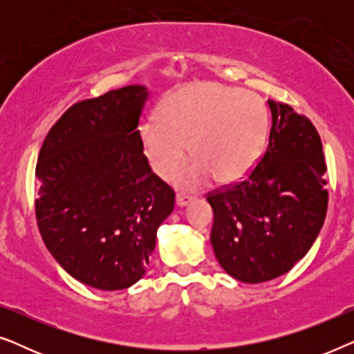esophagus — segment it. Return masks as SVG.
<instances>
[{
	"instance_id": "34e87169",
	"label": "esophagus",
	"mask_w": 354,
	"mask_h": 354,
	"mask_svg": "<svg viewBox=\"0 0 354 354\" xmlns=\"http://www.w3.org/2000/svg\"><path fill=\"white\" fill-rule=\"evenodd\" d=\"M190 203H193L192 196H185V195H177L176 196V205L178 207H185V206L190 205Z\"/></svg>"
}]
</instances>
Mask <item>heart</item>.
<instances>
[{
	"label": "heart",
	"mask_w": 354,
	"mask_h": 354,
	"mask_svg": "<svg viewBox=\"0 0 354 354\" xmlns=\"http://www.w3.org/2000/svg\"><path fill=\"white\" fill-rule=\"evenodd\" d=\"M269 137V113L261 96L216 82H198L164 100L161 119L140 125V145L149 167L169 177L187 153L195 158L172 183L196 192L212 178L234 183L245 178L263 158Z\"/></svg>",
	"instance_id": "b5f03b06"
}]
</instances>
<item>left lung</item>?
Masks as SVG:
<instances>
[{"mask_svg":"<svg viewBox=\"0 0 354 354\" xmlns=\"http://www.w3.org/2000/svg\"><path fill=\"white\" fill-rule=\"evenodd\" d=\"M268 103L272 125L263 159L243 182L207 196L216 259L245 283L287 274L316 241L327 212L316 127L288 104Z\"/></svg>","mask_w":354,"mask_h":354,"instance_id":"left-lung-1","label":"left lung"}]
</instances>
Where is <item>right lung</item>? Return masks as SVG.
Returning a JSON list of instances; mask_svg holds the SVG:
<instances>
[{"label": "right lung", "instance_id": "add662e5", "mask_svg": "<svg viewBox=\"0 0 354 354\" xmlns=\"http://www.w3.org/2000/svg\"><path fill=\"white\" fill-rule=\"evenodd\" d=\"M145 85L111 90L66 111L38 156V229L67 274L114 292L145 275L156 232L174 209L140 145Z\"/></svg>", "mask_w": 354, "mask_h": 354}]
</instances>
